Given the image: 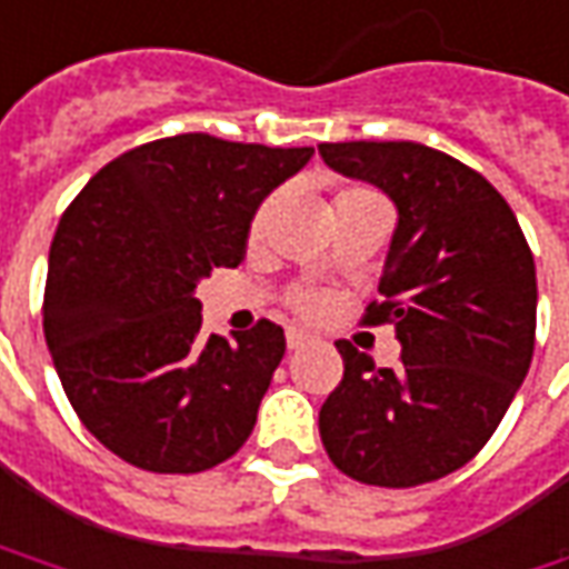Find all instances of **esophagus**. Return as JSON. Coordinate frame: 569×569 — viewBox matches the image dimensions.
I'll return each instance as SVG.
<instances>
[{
    "label": "esophagus",
    "instance_id": "34e87169",
    "mask_svg": "<svg viewBox=\"0 0 569 569\" xmlns=\"http://www.w3.org/2000/svg\"><path fill=\"white\" fill-rule=\"evenodd\" d=\"M308 343H311V337L302 333V330H289V333H286V346H289V349H302V346Z\"/></svg>",
    "mask_w": 569,
    "mask_h": 569
}]
</instances>
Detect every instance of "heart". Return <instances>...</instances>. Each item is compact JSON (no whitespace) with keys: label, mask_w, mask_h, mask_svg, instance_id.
Listing matches in <instances>:
<instances>
[{"label":"heart","mask_w":569,"mask_h":569,"mask_svg":"<svg viewBox=\"0 0 569 569\" xmlns=\"http://www.w3.org/2000/svg\"><path fill=\"white\" fill-rule=\"evenodd\" d=\"M362 207H387L381 194L375 191V188L368 186H346L337 191V198H333V217L337 213H349V210H362ZM277 210H280V194H270L261 201V207L254 210V217H251V236H261L267 226L273 223V217H277ZM289 308L292 311H299L305 318H318L321 315V299L315 296V292H292L289 296Z\"/></svg>","instance_id":"b5f03b06"}]
</instances>
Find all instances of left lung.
<instances>
[{"mask_svg": "<svg viewBox=\"0 0 569 569\" xmlns=\"http://www.w3.org/2000/svg\"><path fill=\"white\" fill-rule=\"evenodd\" d=\"M327 167L397 204V232L362 323H393L400 365L337 340L343 381L321 406L330 462L362 485L416 488L472 460L536 349V261L481 172L416 141L318 144Z\"/></svg>", "mask_w": 569, "mask_h": 569, "instance_id": "obj_1", "label": "left lung"}]
</instances>
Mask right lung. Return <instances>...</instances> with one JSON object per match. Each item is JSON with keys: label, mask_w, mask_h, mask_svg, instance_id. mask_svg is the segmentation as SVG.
<instances>
[{"label": "right lung", "mask_w": 569, "mask_h": 569, "mask_svg": "<svg viewBox=\"0 0 569 569\" xmlns=\"http://www.w3.org/2000/svg\"><path fill=\"white\" fill-rule=\"evenodd\" d=\"M315 148L176 134L126 150L52 236L43 333L71 409L119 460L191 476L248 441L283 327L201 337L194 286L239 267L248 223Z\"/></svg>", "instance_id": "right-lung-1"}]
</instances>
